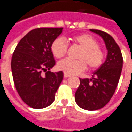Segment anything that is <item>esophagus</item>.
Here are the masks:
<instances>
[{"label": "esophagus", "instance_id": "1", "mask_svg": "<svg viewBox=\"0 0 132 132\" xmlns=\"http://www.w3.org/2000/svg\"><path fill=\"white\" fill-rule=\"evenodd\" d=\"M70 76V75L67 74V73H64V78H68V77Z\"/></svg>", "mask_w": 132, "mask_h": 132}]
</instances>
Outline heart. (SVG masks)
Returning a JSON list of instances; mask_svg holds the SVG:
<instances>
[{"instance_id":"b5f03b06","label":"heart","mask_w":132,"mask_h":132,"mask_svg":"<svg viewBox=\"0 0 132 132\" xmlns=\"http://www.w3.org/2000/svg\"><path fill=\"white\" fill-rule=\"evenodd\" d=\"M71 42L80 46L81 49L78 54V60L65 59L57 64L59 70L67 74H75L84 70L87 67L89 70H97L103 64L105 53L98 45V42L92 35L80 33L72 35ZM53 55L58 59L63 58L68 52V45L62 38H56L51 45Z\"/></svg>"}]
</instances>
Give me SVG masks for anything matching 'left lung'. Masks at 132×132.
I'll return each instance as SVG.
<instances>
[{"instance_id": "obj_1", "label": "left lung", "mask_w": 132, "mask_h": 132, "mask_svg": "<svg viewBox=\"0 0 132 132\" xmlns=\"http://www.w3.org/2000/svg\"><path fill=\"white\" fill-rule=\"evenodd\" d=\"M90 30L100 35L105 40L108 56L105 63L93 73L91 79L80 78L75 100L83 109L96 110L105 106L113 96L121 73L123 56L111 35L100 30Z\"/></svg>"}]
</instances>
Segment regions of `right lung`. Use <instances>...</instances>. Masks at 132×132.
Returning a JSON list of instances; mask_svg holds the SVG:
<instances>
[{"mask_svg":"<svg viewBox=\"0 0 132 132\" xmlns=\"http://www.w3.org/2000/svg\"><path fill=\"white\" fill-rule=\"evenodd\" d=\"M62 27H38L30 31L17 44L11 58V71L16 89L28 106L40 109L55 100L63 72H52L55 65L51 51L52 42ZM46 72L45 76L42 72Z\"/></svg>","mask_w":132,"mask_h":132,"instance_id":"obj_1","label":"right lung"}]
</instances>
